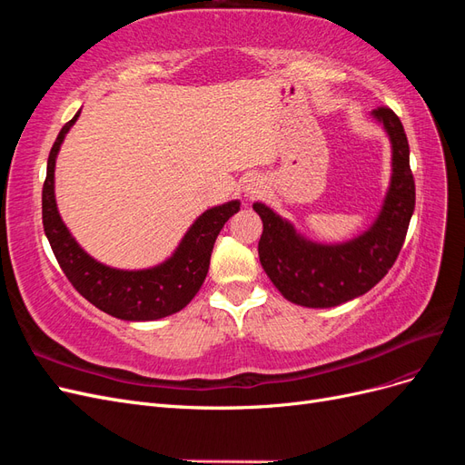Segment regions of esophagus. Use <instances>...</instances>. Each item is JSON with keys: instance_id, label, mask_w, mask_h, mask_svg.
<instances>
[{"instance_id": "esophagus-1", "label": "esophagus", "mask_w": 465, "mask_h": 465, "mask_svg": "<svg viewBox=\"0 0 465 465\" xmlns=\"http://www.w3.org/2000/svg\"><path fill=\"white\" fill-rule=\"evenodd\" d=\"M242 192L246 198H254V195L263 192V182L260 176H248L242 184Z\"/></svg>"}]
</instances>
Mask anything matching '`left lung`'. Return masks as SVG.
Instances as JSON below:
<instances>
[{"mask_svg":"<svg viewBox=\"0 0 465 465\" xmlns=\"http://www.w3.org/2000/svg\"><path fill=\"white\" fill-rule=\"evenodd\" d=\"M391 143V178L382 209L369 231L341 244L304 238L272 207L256 202L263 223L258 254L263 272L283 297L306 308H330L353 301L382 279L403 246L415 209L410 143L400 118L386 106L372 110Z\"/></svg>","mask_w":465,"mask_h":465,"instance_id":"8db88e82","label":"left lung"}]
</instances>
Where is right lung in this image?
<instances>
[{"label": "right lung", "instance_id": "1", "mask_svg": "<svg viewBox=\"0 0 465 465\" xmlns=\"http://www.w3.org/2000/svg\"><path fill=\"white\" fill-rule=\"evenodd\" d=\"M79 114L81 110L55 137L42 188V223L55 260L79 294L110 316L128 322H149L180 312L203 285L217 236L224 223L241 211V202L232 200L207 209L193 221L174 254L159 265L147 270H116L96 262L65 227L54 195L55 157Z\"/></svg>", "mask_w": 465, "mask_h": 465}]
</instances>
